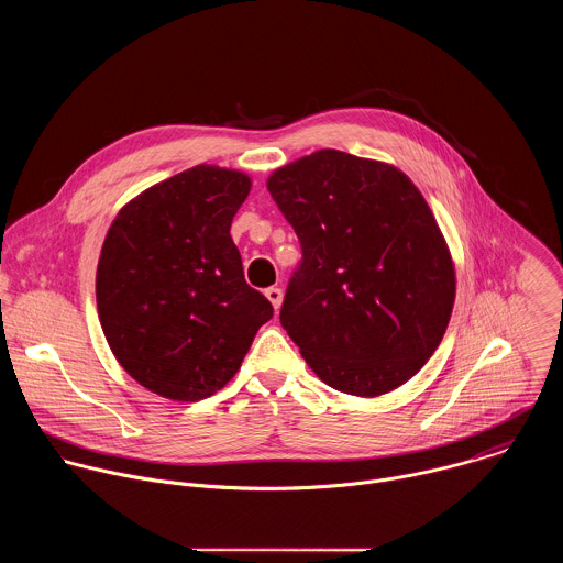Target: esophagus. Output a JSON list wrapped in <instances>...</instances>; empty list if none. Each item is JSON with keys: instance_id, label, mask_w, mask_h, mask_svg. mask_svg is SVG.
Segmentation results:
<instances>
[{"instance_id": "1", "label": "esophagus", "mask_w": 563, "mask_h": 563, "mask_svg": "<svg viewBox=\"0 0 563 563\" xmlns=\"http://www.w3.org/2000/svg\"><path fill=\"white\" fill-rule=\"evenodd\" d=\"M265 296L269 298V302L274 305V309H280V305H283V289H280V287H269V289H265Z\"/></svg>"}]
</instances>
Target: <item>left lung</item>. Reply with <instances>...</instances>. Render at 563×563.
<instances>
[{"label": "left lung", "mask_w": 563, "mask_h": 563, "mask_svg": "<svg viewBox=\"0 0 563 563\" xmlns=\"http://www.w3.org/2000/svg\"><path fill=\"white\" fill-rule=\"evenodd\" d=\"M267 189L300 240L280 323L307 365L354 396L410 380L439 347L456 291L421 191L396 167L336 148L276 169Z\"/></svg>", "instance_id": "obj_1"}]
</instances>
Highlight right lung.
I'll use <instances>...</instances> for the list:
<instances>
[{"mask_svg": "<svg viewBox=\"0 0 563 563\" xmlns=\"http://www.w3.org/2000/svg\"><path fill=\"white\" fill-rule=\"evenodd\" d=\"M250 176L191 167L120 209L104 238L96 296L118 363L142 387L200 400L240 369L272 302L245 283L231 220Z\"/></svg>", "mask_w": 563, "mask_h": 563, "instance_id": "right-lung-1", "label": "right lung"}]
</instances>
